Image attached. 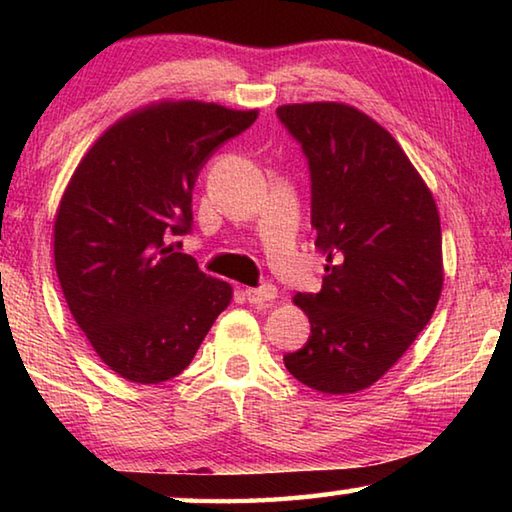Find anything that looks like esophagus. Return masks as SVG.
<instances>
[{
  "mask_svg": "<svg viewBox=\"0 0 512 512\" xmlns=\"http://www.w3.org/2000/svg\"><path fill=\"white\" fill-rule=\"evenodd\" d=\"M244 293L250 305L255 307H271L273 300L277 298V289L273 284H264V287H248Z\"/></svg>",
  "mask_w": 512,
  "mask_h": 512,
  "instance_id": "esophagus-1",
  "label": "esophagus"
}]
</instances>
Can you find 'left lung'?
<instances>
[{"instance_id":"1","label":"left lung","mask_w":512,"mask_h":512,"mask_svg":"<svg viewBox=\"0 0 512 512\" xmlns=\"http://www.w3.org/2000/svg\"><path fill=\"white\" fill-rule=\"evenodd\" d=\"M311 173V228L327 257L323 289L293 302L311 325L284 354L302 384L350 395L411 348L443 291V235L433 194L395 137L348 103L277 108Z\"/></svg>"}]
</instances>
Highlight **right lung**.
Segmentation results:
<instances>
[{
  "label": "right lung",
  "mask_w": 512,
  "mask_h": 512,
  "mask_svg": "<svg viewBox=\"0 0 512 512\" xmlns=\"http://www.w3.org/2000/svg\"><path fill=\"white\" fill-rule=\"evenodd\" d=\"M257 115L189 99L149 103L103 131L69 178L54 221L60 289L119 377L180 375L230 305V284L176 253L173 237L192 228L198 171Z\"/></svg>",
  "instance_id": "add662e5"
}]
</instances>
